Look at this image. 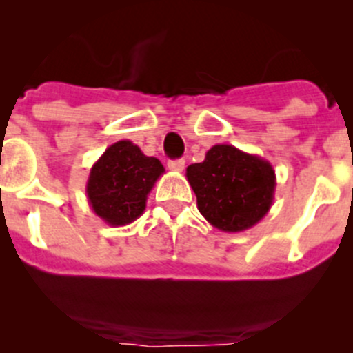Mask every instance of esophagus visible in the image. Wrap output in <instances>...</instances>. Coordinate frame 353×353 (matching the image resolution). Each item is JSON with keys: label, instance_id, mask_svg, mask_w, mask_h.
Returning a JSON list of instances; mask_svg holds the SVG:
<instances>
[{"label": "esophagus", "instance_id": "esophagus-1", "mask_svg": "<svg viewBox=\"0 0 353 353\" xmlns=\"http://www.w3.org/2000/svg\"><path fill=\"white\" fill-rule=\"evenodd\" d=\"M184 165H186V162H184L183 159L169 160V162H167V167H169V170H174V172H183Z\"/></svg>", "mask_w": 353, "mask_h": 353}]
</instances>
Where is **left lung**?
I'll return each instance as SVG.
<instances>
[{
	"mask_svg": "<svg viewBox=\"0 0 353 353\" xmlns=\"http://www.w3.org/2000/svg\"><path fill=\"white\" fill-rule=\"evenodd\" d=\"M198 210L223 232L251 229L270 212L276 176L272 163L232 145H215L186 169Z\"/></svg>",
	"mask_w": 353,
	"mask_h": 353,
	"instance_id": "8db88e82",
	"label": "left lung"
}]
</instances>
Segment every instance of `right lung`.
Returning a JSON list of instances; mask_svg holds the SVG:
<instances>
[{"label": "right lung", "instance_id": "add662e5", "mask_svg": "<svg viewBox=\"0 0 353 353\" xmlns=\"http://www.w3.org/2000/svg\"><path fill=\"white\" fill-rule=\"evenodd\" d=\"M163 172L160 160L145 155L138 145L130 140L116 141L92 165L88 203L108 225H128L145 212L148 194Z\"/></svg>", "mask_w": 353, "mask_h": 353}]
</instances>
